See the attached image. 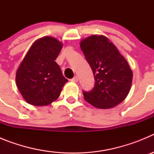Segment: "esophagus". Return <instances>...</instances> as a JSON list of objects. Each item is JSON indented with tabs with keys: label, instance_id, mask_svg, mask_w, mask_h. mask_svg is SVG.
I'll list each match as a JSON object with an SVG mask.
<instances>
[{
	"label": "esophagus",
	"instance_id": "esophagus-1",
	"mask_svg": "<svg viewBox=\"0 0 154 154\" xmlns=\"http://www.w3.org/2000/svg\"><path fill=\"white\" fill-rule=\"evenodd\" d=\"M71 81L73 82H77L79 81V78L77 77V76H75L74 78H72V79H71Z\"/></svg>",
	"mask_w": 154,
	"mask_h": 154
}]
</instances>
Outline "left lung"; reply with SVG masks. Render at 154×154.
Instances as JSON below:
<instances>
[{
	"label": "left lung",
	"instance_id": "8db88e82",
	"mask_svg": "<svg viewBox=\"0 0 154 154\" xmlns=\"http://www.w3.org/2000/svg\"><path fill=\"white\" fill-rule=\"evenodd\" d=\"M80 48L94 75L95 86L83 92L86 102L98 109H110L126 98L133 72L124 57L108 38L94 35L82 40Z\"/></svg>",
	"mask_w": 154,
	"mask_h": 154
}]
</instances>
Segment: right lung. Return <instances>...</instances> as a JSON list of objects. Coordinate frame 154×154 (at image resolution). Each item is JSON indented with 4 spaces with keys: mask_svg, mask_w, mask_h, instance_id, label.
Returning a JSON list of instances; mask_svg holds the SVG:
<instances>
[{
    "mask_svg": "<svg viewBox=\"0 0 154 154\" xmlns=\"http://www.w3.org/2000/svg\"><path fill=\"white\" fill-rule=\"evenodd\" d=\"M63 44L50 36L34 42L16 72V85L28 103L43 106L55 101L68 79L55 62Z\"/></svg>",
    "mask_w": 154,
    "mask_h": 154,
    "instance_id": "1",
    "label": "right lung"
}]
</instances>
